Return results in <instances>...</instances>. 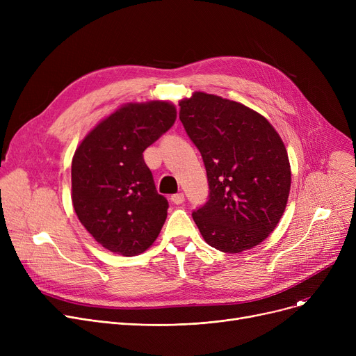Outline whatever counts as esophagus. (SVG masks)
<instances>
[{
    "instance_id": "34e87169",
    "label": "esophagus",
    "mask_w": 356,
    "mask_h": 356,
    "mask_svg": "<svg viewBox=\"0 0 356 356\" xmlns=\"http://www.w3.org/2000/svg\"><path fill=\"white\" fill-rule=\"evenodd\" d=\"M172 202L173 203H176V204H181L183 202H184V195L180 192V193H175L173 196H172Z\"/></svg>"
}]
</instances>
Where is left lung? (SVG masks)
<instances>
[{
	"instance_id": "left-lung-1",
	"label": "left lung",
	"mask_w": 356,
	"mask_h": 356,
	"mask_svg": "<svg viewBox=\"0 0 356 356\" xmlns=\"http://www.w3.org/2000/svg\"><path fill=\"white\" fill-rule=\"evenodd\" d=\"M179 118L207 168L208 202L192 216L208 244L236 254L263 242L286 209L291 172L286 147L258 112L196 92Z\"/></svg>"
}]
</instances>
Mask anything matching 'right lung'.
Instances as JSON below:
<instances>
[{
  "instance_id": "right-lung-1",
  "label": "right lung",
  "mask_w": 356,
  "mask_h": 356,
  "mask_svg": "<svg viewBox=\"0 0 356 356\" xmlns=\"http://www.w3.org/2000/svg\"><path fill=\"white\" fill-rule=\"evenodd\" d=\"M176 121L168 102L127 104L85 137L72 160V202L98 244L125 257L159 236L168 202L157 193L144 149Z\"/></svg>"
}]
</instances>
